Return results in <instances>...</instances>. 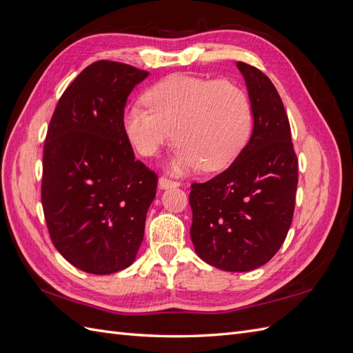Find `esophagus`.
I'll return each mask as SVG.
<instances>
[{
    "label": "esophagus",
    "mask_w": 353,
    "mask_h": 353,
    "mask_svg": "<svg viewBox=\"0 0 353 353\" xmlns=\"http://www.w3.org/2000/svg\"><path fill=\"white\" fill-rule=\"evenodd\" d=\"M179 183L172 178H168V176H160L159 178V187L160 188H170V187H178Z\"/></svg>",
    "instance_id": "1"
}]
</instances>
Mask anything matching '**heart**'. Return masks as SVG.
<instances>
[{"instance_id": "b5f03b06", "label": "heart", "mask_w": 353, "mask_h": 353, "mask_svg": "<svg viewBox=\"0 0 353 353\" xmlns=\"http://www.w3.org/2000/svg\"><path fill=\"white\" fill-rule=\"evenodd\" d=\"M144 103L147 108L131 104L125 110L128 140L148 157L175 138V170L225 168L252 134V103L228 81L170 74L144 94Z\"/></svg>"}]
</instances>
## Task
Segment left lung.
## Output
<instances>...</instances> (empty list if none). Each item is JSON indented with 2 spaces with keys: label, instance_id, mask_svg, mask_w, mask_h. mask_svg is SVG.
Segmentation results:
<instances>
[{
  "label": "left lung",
  "instance_id": "obj_1",
  "mask_svg": "<svg viewBox=\"0 0 353 353\" xmlns=\"http://www.w3.org/2000/svg\"><path fill=\"white\" fill-rule=\"evenodd\" d=\"M253 110V132L237 159L206 183L191 184L190 236L206 263L230 272L265 265L292 225L297 156L280 94L263 72L239 61Z\"/></svg>",
  "mask_w": 353,
  "mask_h": 353
}]
</instances>
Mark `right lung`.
Here are the masks:
<instances>
[{"label": "right lung", "instance_id": "obj_1", "mask_svg": "<svg viewBox=\"0 0 353 353\" xmlns=\"http://www.w3.org/2000/svg\"><path fill=\"white\" fill-rule=\"evenodd\" d=\"M148 72L99 60L61 94L42 156L41 201L50 239L68 262L113 274L134 261L157 175L123 130L125 104Z\"/></svg>", "mask_w": 353, "mask_h": 353}]
</instances>
